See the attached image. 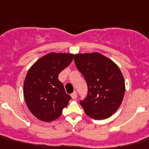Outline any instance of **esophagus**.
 I'll use <instances>...</instances> for the list:
<instances>
[{
	"mask_svg": "<svg viewBox=\"0 0 149 149\" xmlns=\"http://www.w3.org/2000/svg\"><path fill=\"white\" fill-rule=\"evenodd\" d=\"M71 96H72V99H76V98H77V92L76 91H74L73 93H72V94H71Z\"/></svg>",
	"mask_w": 149,
	"mask_h": 149,
	"instance_id": "obj_1",
	"label": "esophagus"
}]
</instances>
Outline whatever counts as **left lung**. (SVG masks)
<instances>
[{
	"mask_svg": "<svg viewBox=\"0 0 149 149\" xmlns=\"http://www.w3.org/2000/svg\"><path fill=\"white\" fill-rule=\"evenodd\" d=\"M74 62L88 84V96L80 101L85 113L94 120L111 116L121 105L126 90L117 65L99 52L76 54Z\"/></svg>",
	"mask_w": 149,
	"mask_h": 149,
	"instance_id": "obj_1",
	"label": "left lung"
}]
</instances>
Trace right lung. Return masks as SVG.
<instances>
[{
    "mask_svg": "<svg viewBox=\"0 0 149 149\" xmlns=\"http://www.w3.org/2000/svg\"><path fill=\"white\" fill-rule=\"evenodd\" d=\"M73 58V54L50 52L38 59L28 71L23 83V97L29 111L39 120H56L68 104L72 97L66 94L58 74Z\"/></svg>",
    "mask_w": 149,
    "mask_h": 149,
    "instance_id": "right-lung-1",
    "label": "right lung"
}]
</instances>
